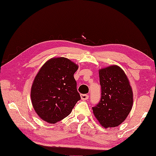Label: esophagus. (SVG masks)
Here are the masks:
<instances>
[{
  "label": "esophagus",
  "mask_w": 156,
  "mask_h": 156,
  "mask_svg": "<svg viewBox=\"0 0 156 156\" xmlns=\"http://www.w3.org/2000/svg\"><path fill=\"white\" fill-rule=\"evenodd\" d=\"M80 97L82 100H86L87 99H88L89 96L88 94H81Z\"/></svg>",
  "instance_id": "obj_1"
}]
</instances>
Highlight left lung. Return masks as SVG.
<instances>
[{"label": "left lung", "mask_w": 156, "mask_h": 156, "mask_svg": "<svg viewBox=\"0 0 156 156\" xmlns=\"http://www.w3.org/2000/svg\"><path fill=\"white\" fill-rule=\"evenodd\" d=\"M101 99L92 108L102 127H117L127 118L133 106V92L124 71L116 65L99 70Z\"/></svg>", "instance_id": "1"}]
</instances>
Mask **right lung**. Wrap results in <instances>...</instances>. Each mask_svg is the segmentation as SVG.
I'll use <instances>...</instances> for the list:
<instances>
[{
  "label": "right lung",
  "mask_w": 156,
  "mask_h": 156,
  "mask_svg": "<svg viewBox=\"0 0 156 156\" xmlns=\"http://www.w3.org/2000/svg\"><path fill=\"white\" fill-rule=\"evenodd\" d=\"M78 66L64 57L53 58L43 65L32 83L30 96L38 116L55 124L69 115L80 96L74 74Z\"/></svg>",
  "instance_id": "add662e5"
}]
</instances>
